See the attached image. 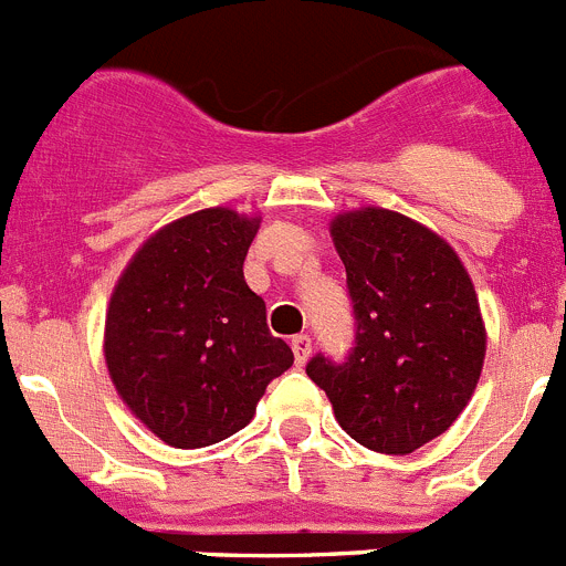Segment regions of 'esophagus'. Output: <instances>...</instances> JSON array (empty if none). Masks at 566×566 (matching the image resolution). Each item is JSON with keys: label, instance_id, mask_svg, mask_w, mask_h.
I'll return each instance as SVG.
<instances>
[{"label": "esophagus", "instance_id": "obj_1", "mask_svg": "<svg viewBox=\"0 0 566 566\" xmlns=\"http://www.w3.org/2000/svg\"><path fill=\"white\" fill-rule=\"evenodd\" d=\"M290 346H293V355H295V364L304 366L310 358V349H313V340H310V335H295L293 340H290Z\"/></svg>", "mask_w": 566, "mask_h": 566}]
</instances>
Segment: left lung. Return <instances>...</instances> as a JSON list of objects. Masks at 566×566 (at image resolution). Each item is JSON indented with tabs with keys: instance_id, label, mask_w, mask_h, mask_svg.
Returning <instances> with one entry per match:
<instances>
[{
	"instance_id": "obj_1",
	"label": "left lung",
	"mask_w": 566,
	"mask_h": 566,
	"mask_svg": "<svg viewBox=\"0 0 566 566\" xmlns=\"http://www.w3.org/2000/svg\"><path fill=\"white\" fill-rule=\"evenodd\" d=\"M346 268L355 344L344 360L315 355L307 375L327 391L340 429L380 454H411L471 400L485 360L473 284L446 239L386 208L333 222Z\"/></svg>"
}]
</instances>
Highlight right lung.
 Listing matches in <instances>:
<instances>
[{"instance_id":"1","label":"right lung","mask_w":566,"mask_h":566,"mask_svg":"<svg viewBox=\"0 0 566 566\" xmlns=\"http://www.w3.org/2000/svg\"><path fill=\"white\" fill-rule=\"evenodd\" d=\"M259 220L206 208L146 242L106 310V366L132 415L175 448L245 429L293 353L242 264Z\"/></svg>"}]
</instances>
